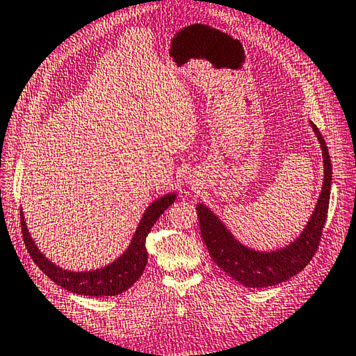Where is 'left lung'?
Returning a JSON list of instances; mask_svg holds the SVG:
<instances>
[{"mask_svg":"<svg viewBox=\"0 0 356 356\" xmlns=\"http://www.w3.org/2000/svg\"><path fill=\"white\" fill-rule=\"evenodd\" d=\"M310 127L315 131L323 151V190L307 225L299 234V238L289 243L287 247L273 250V252H259V250L248 248L229 233V229L222 224V220L210 208L204 204H199L196 207L200 234L204 238L213 261L228 276H232L233 280L245 285V287H271V285H277L290 280V277H293L305 268L318 250L327 219V211H329L332 163L329 149H327L321 132L313 122H310Z\"/></svg>","mask_w":356,"mask_h":356,"instance_id":"obj_1","label":"left lung"}]
</instances>
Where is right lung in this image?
<instances>
[{
	"label": "right lung",
	"mask_w": 356,
	"mask_h": 356,
	"mask_svg": "<svg viewBox=\"0 0 356 356\" xmlns=\"http://www.w3.org/2000/svg\"><path fill=\"white\" fill-rule=\"evenodd\" d=\"M174 200H176V194L170 193L152 202L143 213L140 224L123 254L118 256L114 262L97 270L71 271L49 261L33 242L29 229H27L23 211H21V232H23L26 248L33 262L60 287L83 296H115L128 290L143 275L146 262H148V252L145 245L146 236L166 208L174 204Z\"/></svg>",
	"instance_id": "1"
}]
</instances>
